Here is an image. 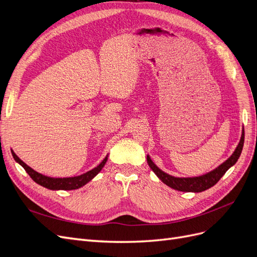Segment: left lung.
<instances>
[{
	"label": "left lung",
	"mask_w": 257,
	"mask_h": 257,
	"mask_svg": "<svg viewBox=\"0 0 257 257\" xmlns=\"http://www.w3.org/2000/svg\"><path fill=\"white\" fill-rule=\"evenodd\" d=\"M243 143H244V130L242 128V134H241L240 142L235 149L234 153H232L226 161L222 163V164L220 166H217L215 169L211 170L210 173H207L203 176H198V177L178 178V177L170 176L163 172V170H161L157 165H155L152 162V160L150 159L149 155H147V162L148 164H149L150 168L153 170V173L160 178V180L163 183L168 185L169 188L177 191H181V192L199 193L210 189L215 183H217V181H219L220 179L224 176V174L226 173L232 165L236 164V162L238 161L241 154V151H242Z\"/></svg>",
	"instance_id": "left-lung-1"
}]
</instances>
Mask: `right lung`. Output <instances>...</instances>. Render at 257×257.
Returning a JSON list of instances; mask_svg holds the SVG:
<instances>
[{
  "mask_svg": "<svg viewBox=\"0 0 257 257\" xmlns=\"http://www.w3.org/2000/svg\"><path fill=\"white\" fill-rule=\"evenodd\" d=\"M13 157L17 163L26 169V172L29 174V176L33 179V181H35L37 184H40L44 188H47L49 190H64V191H69V190H76L79 189L84 184H87L89 181H91L93 178H94L107 162V157L103 160V162H100V164L96 166L95 168H93L92 170H89L85 174H82L80 176H76V177H69V178H51L44 176L40 173L35 172L34 169L28 166L25 162H22L14 151H12Z\"/></svg>",
  "mask_w": 257,
  "mask_h": 257,
  "instance_id": "1",
  "label": "right lung"
}]
</instances>
